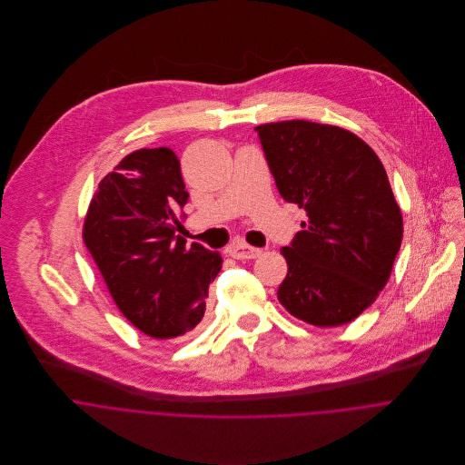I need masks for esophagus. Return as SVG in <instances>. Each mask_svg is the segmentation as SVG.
<instances>
[{
	"label": "esophagus",
	"mask_w": 465,
	"mask_h": 465,
	"mask_svg": "<svg viewBox=\"0 0 465 465\" xmlns=\"http://www.w3.org/2000/svg\"><path fill=\"white\" fill-rule=\"evenodd\" d=\"M227 252H229V256L234 258V260H254V258H258V256L262 254L260 249H254V247H251V245H247V243H243V242L232 243V245L227 249Z\"/></svg>",
	"instance_id": "esophagus-1"
}]
</instances>
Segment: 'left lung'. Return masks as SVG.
I'll list each match as a JSON object with an SVG mask.
<instances>
[{"mask_svg":"<svg viewBox=\"0 0 465 465\" xmlns=\"http://www.w3.org/2000/svg\"><path fill=\"white\" fill-rule=\"evenodd\" d=\"M281 197L302 222L281 254L279 302L297 319L332 328L354 321L385 288L402 240V216L374 150L340 127L304 120L254 129Z\"/></svg>","mask_w":465,"mask_h":465,"instance_id":"left-lung-1","label":"left lung"}]
</instances>
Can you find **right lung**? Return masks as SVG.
<instances>
[{"mask_svg": "<svg viewBox=\"0 0 465 465\" xmlns=\"http://www.w3.org/2000/svg\"><path fill=\"white\" fill-rule=\"evenodd\" d=\"M170 148H141L102 179L84 222V243L116 306L139 331L175 338L203 317L222 256L175 234L186 205Z\"/></svg>", "mask_w": 465, "mask_h": 465, "instance_id": "add662e5", "label": "right lung"}]
</instances>
